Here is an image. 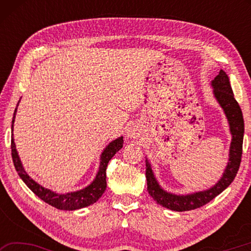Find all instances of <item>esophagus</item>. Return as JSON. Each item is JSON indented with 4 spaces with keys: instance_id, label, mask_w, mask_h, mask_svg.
<instances>
[{
    "instance_id": "1",
    "label": "esophagus",
    "mask_w": 251,
    "mask_h": 251,
    "mask_svg": "<svg viewBox=\"0 0 251 251\" xmlns=\"http://www.w3.org/2000/svg\"><path fill=\"white\" fill-rule=\"evenodd\" d=\"M137 134H138V130L134 128V127H131V128L127 130L126 135H127V137H129V138H135V137H137Z\"/></svg>"
}]
</instances>
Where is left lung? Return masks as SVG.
Instances as JSON below:
<instances>
[{
  "instance_id": "left-lung-1",
  "label": "left lung",
  "mask_w": 251,
  "mask_h": 251,
  "mask_svg": "<svg viewBox=\"0 0 251 251\" xmlns=\"http://www.w3.org/2000/svg\"><path fill=\"white\" fill-rule=\"evenodd\" d=\"M214 88V96L222 106L229 123L231 133L230 150H229V161L223 177L211 188L188 195H175L164 190L156 180L154 173L151 171L150 161L146 159V178L147 190L152 199L167 209L175 211L193 210L201 207L222 194L227 187L235 179L238 169L240 166L241 155H243V141H244V117L240 106L235 100L229 83L228 75L223 70L211 82Z\"/></svg>"
}]
</instances>
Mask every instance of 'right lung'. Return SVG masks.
<instances>
[{
    "mask_svg": "<svg viewBox=\"0 0 251 251\" xmlns=\"http://www.w3.org/2000/svg\"><path fill=\"white\" fill-rule=\"evenodd\" d=\"M19 105V103H18ZM16 108L14 110L13 120H12V136H11V150H12V159H13L14 167L18 172L19 176L22 178V180L26 184L32 192L40 197L42 201H44L46 203L53 206L57 209L61 210H76L80 208L87 207L96 202L101 197L106 189V168H107L108 161L113 158V156L123 147V136L118 137L115 141L109 143L106 146L100 155V169L96 174L95 179L91 182L85 188L77 190V192H71L67 194H57L48 188H44L40 184H37L35 180H33L31 177L27 175V173L24 171L23 165L21 163L18 151H16L14 138H13V127L15 121Z\"/></svg>",
    "mask_w": 251,
    "mask_h": 251,
    "instance_id": "right-lung-1",
    "label": "right lung"
}]
</instances>
